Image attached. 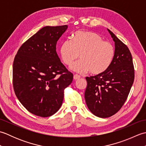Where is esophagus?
I'll return each instance as SVG.
<instances>
[{
    "label": "esophagus",
    "mask_w": 146,
    "mask_h": 146,
    "mask_svg": "<svg viewBox=\"0 0 146 146\" xmlns=\"http://www.w3.org/2000/svg\"><path fill=\"white\" fill-rule=\"evenodd\" d=\"M80 78V76L78 75H75L73 76V79L75 80H78Z\"/></svg>",
    "instance_id": "obj_1"
}]
</instances>
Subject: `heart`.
<instances>
[{"label":"heart","instance_id":"b5f03b06","mask_svg":"<svg viewBox=\"0 0 146 146\" xmlns=\"http://www.w3.org/2000/svg\"><path fill=\"white\" fill-rule=\"evenodd\" d=\"M60 57L63 63L70 66L77 58L81 60L71 66L79 74L90 71L93 75L105 72L112 63L115 49L110 42L104 41L98 34L90 31H77L73 39H67L60 47Z\"/></svg>","mask_w":146,"mask_h":146}]
</instances>
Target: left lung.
<instances>
[{
	"instance_id": "obj_1",
	"label": "left lung",
	"mask_w": 146,
	"mask_h": 146,
	"mask_svg": "<svg viewBox=\"0 0 146 146\" xmlns=\"http://www.w3.org/2000/svg\"><path fill=\"white\" fill-rule=\"evenodd\" d=\"M115 42V55L110 66L101 74L86 77L85 99L95 116L107 118L119 111L127 98L134 80L132 57L127 46L108 29Z\"/></svg>"
}]
</instances>
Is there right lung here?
I'll use <instances>...</instances> for the list:
<instances>
[{"label":"right lung","mask_w":146,"mask_h":146,"mask_svg":"<svg viewBox=\"0 0 146 146\" xmlns=\"http://www.w3.org/2000/svg\"><path fill=\"white\" fill-rule=\"evenodd\" d=\"M68 26H46L27 40L15 55L12 69L15 94L29 112L47 117L60 109L73 74L60 61L57 41Z\"/></svg>","instance_id":"add662e5"}]
</instances>
